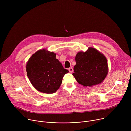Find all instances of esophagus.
<instances>
[{
	"mask_svg": "<svg viewBox=\"0 0 131 131\" xmlns=\"http://www.w3.org/2000/svg\"><path fill=\"white\" fill-rule=\"evenodd\" d=\"M68 70H69V71L70 72H72L73 71V68H72V67H69V68H68Z\"/></svg>",
	"mask_w": 131,
	"mask_h": 131,
	"instance_id": "34e87169",
	"label": "esophagus"
}]
</instances>
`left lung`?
I'll return each instance as SVG.
<instances>
[{
    "mask_svg": "<svg viewBox=\"0 0 131 131\" xmlns=\"http://www.w3.org/2000/svg\"><path fill=\"white\" fill-rule=\"evenodd\" d=\"M72 75L77 82L85 86L101 83L108 73L107 61L105 56L94 48L78 52Z\"/></svg>",
    "mask_w": 131,
    "mask_h": 131,
    "instance_id": "obj_1",
    "label": "left lung"
}]
</instances>
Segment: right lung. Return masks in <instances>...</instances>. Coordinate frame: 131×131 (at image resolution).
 Segmentation results:
<instances>
[{
	"instance_id": "obj_1",
	"label": "right lung",
	"mask_w": 131,
	"mask_h": 131,
	"mask_svg": "<svg viewBox=\"0 0 131 131\" xmlns=\"http://www.w3.org/2000/svg\"><path fill=\"white\" fill-rule=\"evenodd\" d=\"M27 75L34 87L49 94L57 91L69 71L56 59V54L45 49L34 53L26 64Z\"/></svg>"
}]
</instances>
